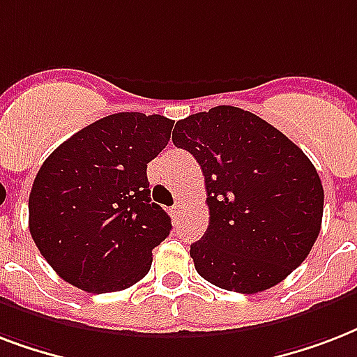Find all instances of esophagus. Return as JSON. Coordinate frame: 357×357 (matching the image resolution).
<instances>
[{
	"instance_id": "1",
	"label": "esophagus",
	"mask_w": 357,
	"mask_h": 357,
	"mask_svg": "<svg viewBox=\"0 0 357 357\" xmlns=\"http://www.w3.org/2000/svg\"><path fill=\"white\" fill-rule=\"evenodd\" d=\"M172 209H174V215H176V217H179V213H181V209H183V202H176Z\"/></svg>"
}]
</instances>
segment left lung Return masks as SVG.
<instances>
[{
	"mask_svg": "<svg viewBox=\"0 0 357 357\" xmlns=\"http://www.w3.org/2000/svg\"><path fill=\"white\" fill-rule=\"evenodd\" d=\"M172 140L195 155L206 178L209 226L190 244L204 280L254 294L302 265L321 231L324 190L293 140L231 105L179 120Z\"/></svg>",
	"mask_w": 357,
	"mask_h": 357,
	"instance_id": "left-lung-1",
	"label": "left lung"
}]
</instances>
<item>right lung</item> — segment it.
<instances>
[{
    "instance_id": "1",
    "label": "right lung",
    "mask_w": 357,
    "mask_h": 357,
    "mask_svg": "<svg viewBox=\"0 0 357 357\" xmlns=\"http://www.w3.org/2000/svg\"><path fill=\"white\" fill-rule=\"evenodd\" d=\"M174 120L116 113L64 140L36 174L29 231L44 259L86 293H113L148 274L170 217L151 204L146 168Z\"/></svg>"
}]
</instances>
